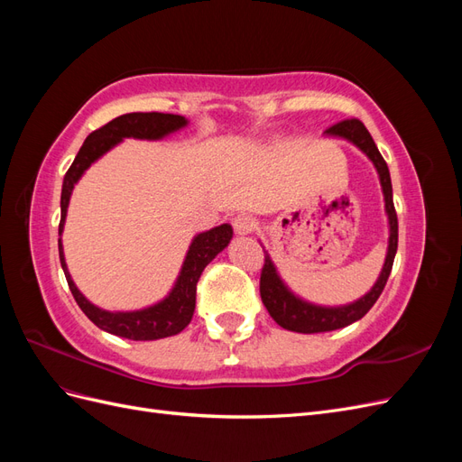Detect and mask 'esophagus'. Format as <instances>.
Listing matches in <instances>:
<instances>
[{
    "mask_svg": "<svg viewBox=\"0 0 462 462\" xmlns=\"http://www.w3.org/2000/svg\"><path fill=\"white\" fill-rule=\"evenodd\" d=\"M233 229H235L236 235H241V236L250 235L256 229V219L253 216H248V214L235 216L233 217Z\"/></svg>",
    "mask_w": 462,
    "mask_h": 462,
    "instance_id": "esophagus-1",
    "label": "esophagus"
}]
</instances>
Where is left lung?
<instances>
[{
	"label": "left lung",
	"instance_id": "obj_1",
	"mask_svg": "<svg viewBox=\"0 0 462 462\" xmlns=\"http://www.w3.org/2000/svg\"><path fill=\"white\" fill-rule=\"evenodd\" d=\"M326 138H339V141L351 143L356 146L365 156L372 162L377 171V179H380L382 194H383V204H385V216H387V253L383 268L377 275L375 283L368 292H365L360 299L337 304V306H326V304H316L302 299L292 291L282 273L277 272V265L273 263L268 250L263 248L265 253V263L260 277V297L265 309H268L270 316L277 321L279 326L289 331L297 333H321V331H333L341 329L355 324L356 319L365 316L374 302L380 299L382 291L387 283V277L393 268V260L397 254V241H399V226H397V214L393 206V187H391V177H389V167L385 160L382 158L380 150H377L374 138L366 131L365 125L358 119H346L337 125H333L326 133Z\"/></svg>",
	"mask_w": 462,
	"mask_h": 462
}]
</instances>
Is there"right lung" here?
Wrapping results in <instances>:
<instances>
[{"label":"right lung","instance_id":"right-lung-1","mask_svg":"<svg viewBox=\"0 0 462 462\" xmlns=\"http://www.w3.org/2000/svg\"><path fill=\"white\" fill-rule=\"evenodd\" d=\"M189 119L173 114H125L116 117L87 136L85 144L79 150L75 162L69 167L63 177L61 187V221H60V260L65 272L69 289H71L80 310L88 316L90 321L117 337L133 341H153L177 335L183 331L192 319L194 306H197V283L206 265L212 262L221 250H226L233 239V227L229 223H221L217 227L197 233L192 236L183 263H180L179 275L173 287L163 299L148 304L136 310H106L90 302L79 287L75 285L71 273H69L61 235L65 229L67 208L71 202V194L80 177L87 173L88 167L96 163L109 150L119 146L125 138H136V141H163L180 129H185Z\"/></svg>","mask_w":462,"mask_h":462}]
</instances>
